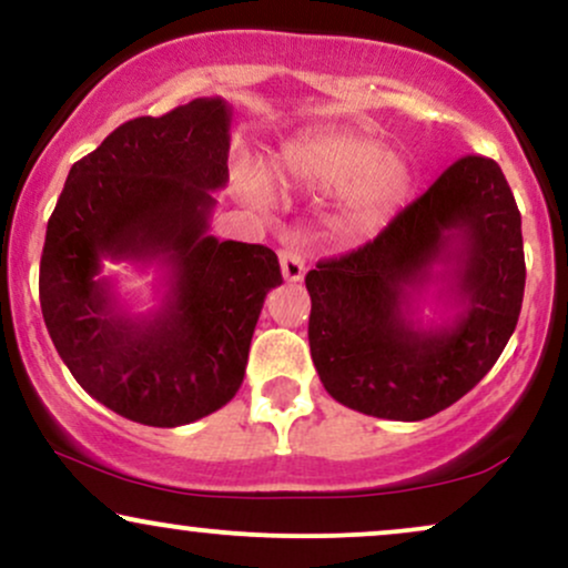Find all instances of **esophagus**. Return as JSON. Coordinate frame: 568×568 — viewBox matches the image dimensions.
I'll return each mask as SVG.
<instances>
[{"label": "esophagus", "instance_id": "34e87169", "mask_svg": "<svg viewBox=\"0 0 568 568\" xmlns=\"http://www.w3.org/2000/svg\"><path fill=\"white\" fill-rule=\"evenodd\" d=\"M278 263H282V276L286 282H300L305 276V257L297 247H284L278 252Z\"/></svg>", "mask_w": 568, "mask_h": 568}]
</instances>
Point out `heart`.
<instances>
[{"mask_svg":"<svg viewBox=\"0 0 568 568\" xmlns=\"http://www.w3.org/2000/svg\"><path fill=\"white\" fill-rule=\"evenodd\" d=\"M276 179L305 192L339 189L337 219L349 234H368L387 223L408 200L413 173L408 160L358 131H328L290 146L276 160ZM242 192L252 205L265 207L271 189L263 176L247 173Z\"/></svg>","mask_w":568,"mask_h":568,"instance_id":"heart-1","label":"heart"}]
</instances>
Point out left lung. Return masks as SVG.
<instances>
[{"mask_svg": "<svg viewBox=\"0 0 568 568\" xmlns=\"http://www.w3.org/2000/svg\"><path fill=\"white\" fill-rule=\"evenodd\" d=\"M524 242L500 165L466 155L363 247L307 271L311 355L347 408L422 422L485 379L521 313ZM443 283L454 316L424 327L415 295Z\"/></svg>", "mask_w": 568, "mask_h": 568, "instance_id": "8db88e82", "label": "left lung"}]
</instances>
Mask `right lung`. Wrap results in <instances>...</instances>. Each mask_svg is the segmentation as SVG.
Returning <instances> with one entry per match:
<instances>
[{
	"label": "right lung",
	"mask_w": 568,
	"mask_h": 568,
	"mask_svg": "<svg viewBox=\"0 0 568 568\" xmlns=\"http://www.w3.org/2000/svg\"><path fill=\"white\" fill-rule=\"evenodd\" d=\"M229 129L221 97L118 125L70 168L47 223L49 337L97 403L136 424L171 429L223 408L242 387L265 295L284 282L273 250L207 234ZM104 256L168 267L164 305L125 314L99 278Z\"/></svg>",
	"instance_id": "obj_1"
}]
</instances>
